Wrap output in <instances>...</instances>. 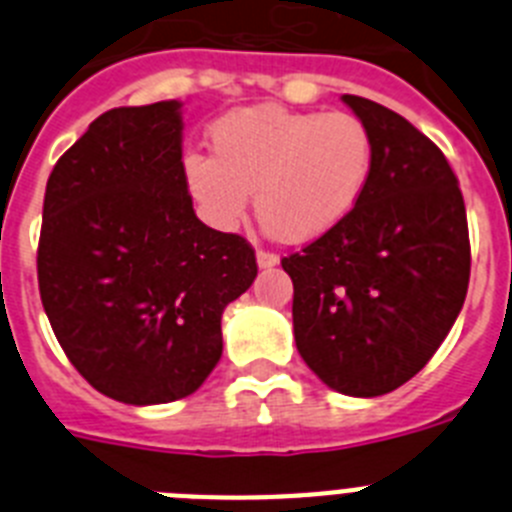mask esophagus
Returning a JSON list of instances; mask_svg holds the SVG:
<instances>
[{
	"label": "esophagus",
	"mask_w": 512,
	"mask_h": 512,
	"mask_svg": "<svg viewBox=\"0 0 512 512\" xmlns=\"http://www.w3.org/2000/svg\"><path fill=\"white\" fill-rule=\"evenodd\" d=\"M256 261H259L261 269H271V266L279 264V253L264 251V248H259V251H256Z\"/></svg>",
	"instance_id": "obj_1"
}]
</instances>
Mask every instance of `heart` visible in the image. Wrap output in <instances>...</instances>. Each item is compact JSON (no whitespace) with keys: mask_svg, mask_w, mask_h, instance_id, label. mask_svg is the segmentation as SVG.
<instances>
[{"mask_svg":"<svg viewBox=\"0 0 512 512\" xmlns=\"http://www.w3.org/2000/svg\"><path fill=\"white\" fill-rule=\"evenodd\" d=\"M212 151L184 158V179L207 223H243L251 192L271 233L284 241L323 238L359 205L372 176L374 140L351 112L243 107L212 128Z\"/></svg>","mask_w":512,"mask_h":512,"instance_id":"b5f03b06","label":"heart"}]
</instances>
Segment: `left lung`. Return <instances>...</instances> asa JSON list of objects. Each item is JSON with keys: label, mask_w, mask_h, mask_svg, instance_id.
<instances>
[{"label": "left lung", "mask_w": 512, "mask_h": 512, "mask_svg": "<svg viewBox=\"0 0 512 512\" xmlns=\"http://www.w3.org/2000/svg\"><path fill=\"white\" fill-rule=\"evenodd\" d=\"M374 140L372 176L338 228L282 259L297 351L330 390L377 397L436 354L469 287L459 179L431 138L372 99L343 94Z\"/></svg>", "instance_id": "obj_1"}]
</instances>
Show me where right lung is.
<instances>
[{
    "instance_id": "add662e5",
    "label": "right lung",
    "mask_w": 512,
    "mask_h": 512,
    "mask_svg": "<svg viewBox=\"0 0 512 512\" xmlns=\"http://www.w3.org/2000/svg\"><path fill=\"white\" fill-rule=\"evenodd\" d=\"M179 110L169 99L104 112L45 187V315L76 372L128 405L200 390L223 356V310L259 274L246 238L194 215Z\"/></svg>"
}]
</instances>
